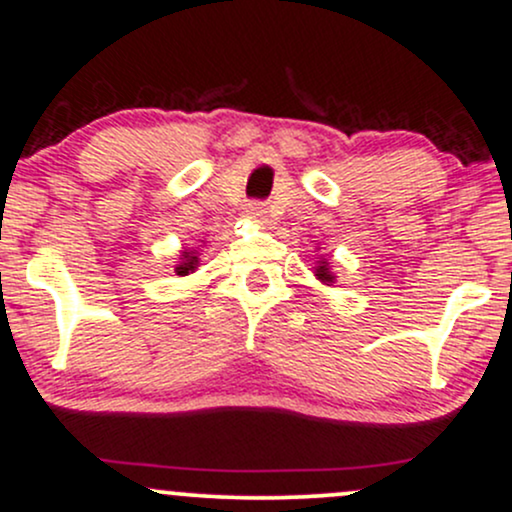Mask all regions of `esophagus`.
<instances>
[{"mask_svg": "<svg viewBox=\"0 0 512 512\" xmlns=\"http://www.w3.org/2000/svg\"><path fill=\"white\" fill-rule=\"evenodd\" d=\"M245 219L248 221H252V223H262L264 221V214H267V211H264V207L260 202H250V204H245Z\"/></svg>", "mask_w": 512, "mask_h": 512, "instance_id": "1", "label": "esophagus"}]
</instances>
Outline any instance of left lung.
<instances>
[{"mask_svg": "<svg viewBox=\"0 0 512 512\" xmlns=\"http://www.w3.org/2000/svg\"><path fill=\"white\" fill-rule=\"evenodd\" d=\"M313 272L317 276V281H322V284H327V286L334 284V274H332V269H330V262H327L325 257H317Z\"/></svg>", "mask_w": 512, "mask_h": 512, "instance_id": "obj_1", "label": "left lung"}]
</instances>
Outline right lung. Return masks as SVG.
<instances>
[{"label":"right lung","mask_w":512,"mask_h":512,"mask_svg":"<svg viewBox=\"0 0 512 512\" xmlns=\"http://www.w3.org/2000/svg\"><path fill=\"white\" fill-rule=\"evenodd\" d=\"M197 250H182L180 252V262L175 264V274L187 276V274L195 272V269L199 267V252Z\"/></svg>","instance_id":"right-lung-1"}]
</instances>
